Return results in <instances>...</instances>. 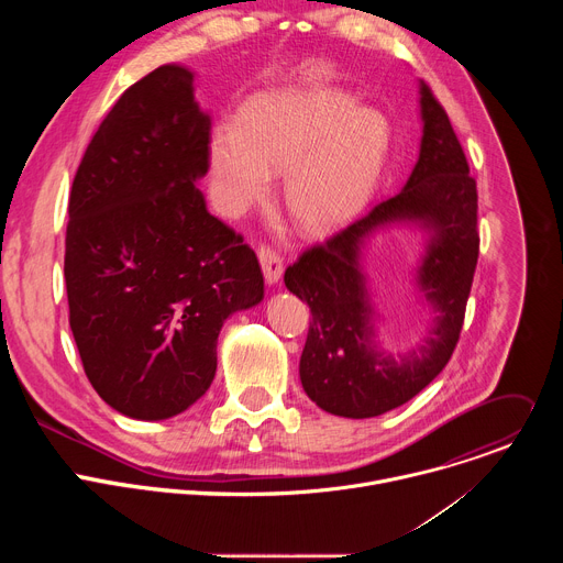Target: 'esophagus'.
Segmentation results:
<instances>
[{"mask_svg":"<svg viewBox=\"0 0 563 563\" xmlns=\"http://www.w3.org/2000/svg\"><path fill=\"white\" fill-rule=\"evenodd\" d=\"M258 261H261V267H263L265 283L267 285H276L283 278V261H280V256L274 250L263 245L258 250Z\"/></svg>","mask_w":563,"mask_h":563,"instance_id":"34e87169","label":"esophagus"}]
</instances>
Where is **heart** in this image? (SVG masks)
<instances>
[{
	"mask_svg": "<svg viewBox=\"0 0 563 563\" xmlns=\"http://www.w3.org/2000/svg\"><path fill=\"white\" fill-rule=\"evenodd\" d=\"M391 148V124L345 91L285 89L252 98L238 126L216 129L209 167L224 211L238 213L287 174L291 216L313 233L352 222L372 200Z\"/></svg>",
	"mask_w": 563,
	"mask_h": 563,
	"instance_id": "heart-1",
	"label": "heart"
}]
</instances>
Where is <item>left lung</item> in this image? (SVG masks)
<instances>
[{
    "label": "left lung",
    "instance_id": "1",
    "mask_svg": "<svg viewBox=\"0 0 563 563\" xmlns=\"http://www.w3.org/2000/svg\"><path fill=\"white\" fill-rule=\"evenodd\" d=\"M419 115V159L406 187L285 272V287L311 311L302 389L336 417L372 419L408 404L441 374L461 334L478 258L476 183L448 113L421 79ZM391 225H415L427 238L413 282L431 318L404 353L377 339L382 317L362 265L368 238Z\"/></svg>",
    "mask_w": 563,
    "mask_h": 563
}]
</instances>
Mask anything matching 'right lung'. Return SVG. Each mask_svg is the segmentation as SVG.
<instances>
[{"label": "right lung", "mask_w": 563, "mask_h": 563, "mask_svg": "<svg viewBox=\"0 0 563 563\" xmlns=\"http://www.w3.org/2000/svg\"><path fill=\"white\" fill-rule=\"evenodd\" d=\"M165 64L122 93L68 200L64 278L85 372L115 412L165 421L209 389L224 320L256 307L254 250L207 211L211 118Z\"/></svg>", "instance_id": "right-lung-1"}]
</instances>
